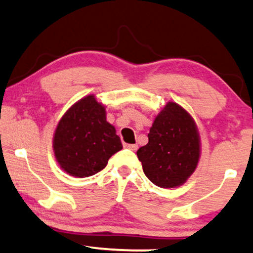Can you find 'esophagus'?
Segmentation results:
<instances>
[{
	"mask_svg": "<svg viewBox=\"0 0 253 253\" xmlns=\"http://www.w3.org/2000/svg\"><path fill=\"white\" fill-rule=\"evenodd\" d=\"M124 147H126V148H128L130 150H134V152L137 149V145H130V143H125Z\"/></svg>",
	"mask_w": 253,
	"mask_h": 253,
	"instance_id": "1",
	"label": "esophagus"
}]
</instances>
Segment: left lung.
<instances>
[{"label": "left lung", "instance_id": "1", "mask_svg": "<svg viewBox=\"0 0 253 253\" xmlns=\"http://www.w3.org/2000/svg\"><path fill=\"white\" fill-rule=\"evenodd\" d=\"M143 172L161 188L180 187L197 167L201 141L193 117L169 101L156 116L148 133V143L136 152Z\"/></svg>", "mask_w": 253, "mask_h": 253}]
</instances>
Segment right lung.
<instances>
[{
  "label": "right lung",
  "mask_w": 253,
  "mask_h": 253,
  "mask_svg": "<svg viewBox=\"0 0 253 253\" xmlns=\"http://www.w3.org/2000/svg\"><path fill=\"white\" fill-rule=\"evenodd\" d=\"M121 149L116 128L106 121L105 106L93 94L73 104L53 134L57 162L75 177H88L103 170L108 159Z\"/></svg>",
  "instance_id": "1"
}]
</instances>
